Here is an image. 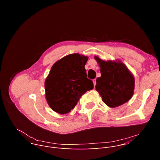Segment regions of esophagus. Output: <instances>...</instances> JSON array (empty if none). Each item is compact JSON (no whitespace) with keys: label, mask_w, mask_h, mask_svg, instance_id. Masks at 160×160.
I'll list each match as a JSON object with an SVG mask.
<instances>
[{"label":"esophagus","mask_w":160,"mask_h":160,"mask_svg":"<svg viewBox=\"0 0 160 160\" xmlns=\"http://www.w3.org/2000/svg\"><path fill=\"white\" fill-rule=\"evenodd\" d=\"M93 83H94V87H95V85H96V79L93 80Z\"/></svg>","instance_id":"esophagus-1"}]
</instances>
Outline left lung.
I'll list each match as a JSON object with an SVG mask.
<instances>
[{"label": "left lung", "mask_w": 160, "mask_h": 160, "mask_svg": "<svg viewBox=\"0 0 160 160\" xmlns=\"http://www.w3.org/2000/svg\"><path fill=\"white\" fill-rule=\"evenodd\" d=\"M101 68V77L96 79V90L102 101L110 108L120 106L133 94L135 80L126 66L120 61H104L94 57Z\"/></svg>", "instance_id": "8db88e82"}]
</instances>
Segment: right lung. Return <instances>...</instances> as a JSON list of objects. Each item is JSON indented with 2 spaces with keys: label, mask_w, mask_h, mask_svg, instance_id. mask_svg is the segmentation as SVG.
<instances>
[{
  "label": "right lung",
  "mask_w": 160,
  "mask_h": 160,
  "mask_svg": "<svg viewBox=\"0 0 160 160\" xmlns=\"http://www.w3.org/2000/svg\"><path fill=\"white\" fill-rule=\"evenodd\" d=\"M87 60V56L72 54L53 64L45 81V98L53 111L62 115L70 112L82 96L94 88L85 69Z\"/></svg>",
  "instance_id": "right-lung-1"
}]
</instances>
